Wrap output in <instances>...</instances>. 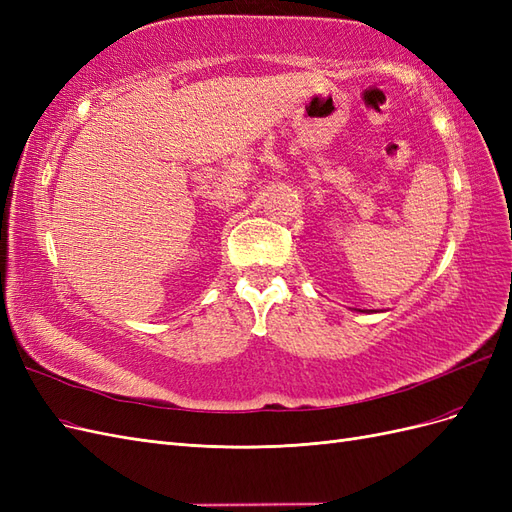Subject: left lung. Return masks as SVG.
Returning <instances> with one entry per match:
<instances>
[{
  "instance_id": "8db88e82",
  "label": "left lung",
  "mask_w": 512,
  "mask_h": 512,
  "mask_svg": "<svg viewBox=\"0 0 512 512\" xmlns=\"http://www.w3.org/2000/svg\"><path fill=\"white\" fill-rule=\"evenodd\" d=\"M354 307H356V309H361V312H363V309H367V305H354ZM369 309H371V307H369Z\"/></svg>"
}]
</instances>
